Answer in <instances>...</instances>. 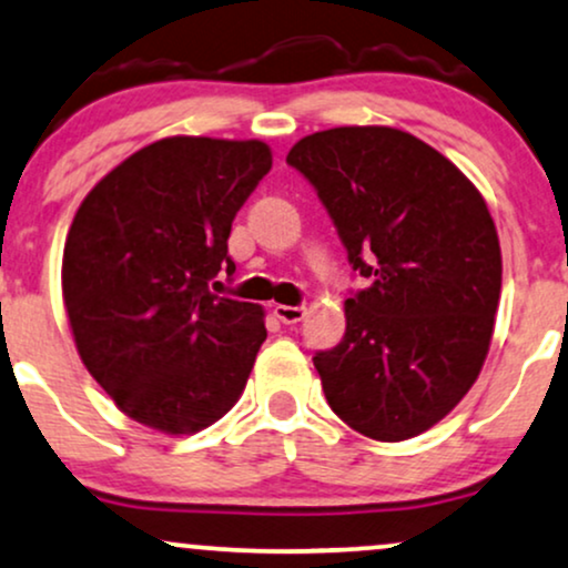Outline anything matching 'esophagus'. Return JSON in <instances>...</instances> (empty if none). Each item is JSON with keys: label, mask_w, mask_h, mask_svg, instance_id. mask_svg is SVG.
<instances>
[{"label": "esophagus", "mask_w": 568, "mask_h": 568, "mask_svg": "<svg viewBox=\"0 0 568 568\" xmlns=\"http://www.w3.org/2000/svg\"><path fill=\"white\" fill-rule=\"evenodd\" d=\"M272 312H275V317L280 320V323H285V325L302 323L304 314H306L304 306H285V304H277Z\"/></svg>", "instance_id": "esophagus-1"}]
</instances>
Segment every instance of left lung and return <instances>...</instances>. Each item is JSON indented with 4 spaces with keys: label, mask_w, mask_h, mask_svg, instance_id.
<instances>
[{
    "label": "left lung",
    "mask_w": 568,
    "mask_h": 568,
    "mask_svg": "<svg viewBox=\"0 0 568 568\" xmlns=\"http://www.w3.org/2000/svg\"><path fill=\"white\" fill-rule=\"evenodd\" d=\"M365 291L346 333L314 354L327 405L354 432L405 442L479 378L500 304L503 256L487 201L439 150L392 126H336L291 148Z\"/></svg>",
    "instance_id": "left-lung-1"
}]
</instances>
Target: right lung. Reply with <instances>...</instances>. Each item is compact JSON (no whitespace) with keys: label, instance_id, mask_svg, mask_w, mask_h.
Returning <instances> with one entry per match:
<instances>
[{"label":"right lung","instance_id":"right-lung-1","mask_svg":"<svg viewBox=\"0 0 568 568\" xmlns=\"http://www.w3.org/2000/svg\"><path fill=\"white\" fill-rule=\"evenodd\" d=\"M272 169L262 140L163 136L89 190L63 251L81 362L115 407L161 434L227 415L266 338L264 310L209 291L232 219Z\"/></svg>","mask_w":568,"mask_h":568}]
</instances>
